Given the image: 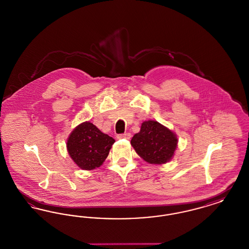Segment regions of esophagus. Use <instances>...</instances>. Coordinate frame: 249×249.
Returning <instances> with one entry per match:
<instances>
[{
	"mask_svg": "<svg viewBox=\"0 0 249 249\" xmlns=\"http://www.w3.org/2000/svg\"><path fill=\"white\" fill-rule=\"evenodd\" d=\"M117 137H118L119 139H130V133L126 132V133H123V134H119Z\"/></svg>",
	"mask_w": 249,
	"mask_h": 249,
	"instance_id": "1",
	"label": "esophagus"
}]
</instances>
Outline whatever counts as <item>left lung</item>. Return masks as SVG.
Wrapping results in <instances>:
<instances>
[{
	"mask_svg": "<svg viewBox=\"0 0 249 249\" xmlns=\"http://www.w3.org/2000/svg\"><path fill=\"white\" fill-rule=\"evenodd\" d=\"M178 137L158 121H143L141 130L131 138L136 153L148 163L164 164L172 160L178 146Z\"/></svg>",
	"mask_w": 249,
	"mask_h": 249,
	"instance_id": "left-lung-1",
	"label": "left lung"
}]
</instances>
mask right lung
<instances>
[{
    "instance_id": "1",
    "label": "right lung",
    "mask_w": 249,
    "mask_h": 249,
    "mask_svg": "<svg viewBox=\"0 0 249 249\" xmlns=\"http://www.w3.org/2000/svg\"><path fill=\"white\" fill-rule=\"evenodd\" d=\"M115 140L89 121L79 124L67 140V150L75 164L93 170L104 163Z\"/></svg>"
}]
</instances>
